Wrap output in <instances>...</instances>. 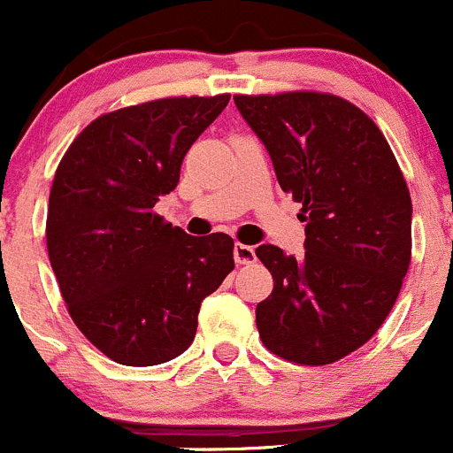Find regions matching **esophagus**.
Segmentation results:
<instances>
[{
	"mask_svg": "<svg viewBox=\"0 0 453 453\" xmlns=\"http://www.w3.org/2000/svg\"><path fill=\"white\" fill-rule=\"evenodd\" d=\"M254 258H256L254 248H250V245H243V243L234 245V260H236V263L250 265V263H254Z\"/></svg>",
	"mask_w": 453,
	"mask_h": 453,
	"instance_id": "obj_1",
	"label": "esophagus"
}]
</instances>
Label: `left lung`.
<instances>
[{
	"label": "left lung",
	"mask_w": 453,
	"mask_h": 453,
	"mask_svg": "<svg viewBox=\"0 0 453 453\" xmlns=\"http://www.w3.org/2000/svg\"><path fill=\"white\" fill-rule=\"evenodd\" d=\"M278 184L303 203L304 256L260 245L273 291L256 307L278 357L324 366L364 346L392 311L412 256V199L379 127L318 91L234 96Z\"/></svg>",
	"instance_id": "obj_1"
}]
</instances>
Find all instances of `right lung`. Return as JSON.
Masks as SVG:
<instances>
[{
	"mask_svg": "<svg viewBox=\"0 0 453 453\" xmlns=\"http://www.w3.org/2000/svg\"><path fill=\"white\" fill-rule=\"evenodd\" d=\"M230 96H181L96 118L50 190V265L81 333L109 359L155 366L184 353L205 296L234 269L223 232L190 236L153 212Z\"/></svg>",
	"mask_w": 453,
	"mask_h": 453,
	"instance_id": "obj_1",
	"label": "right lung"
}]
</instances>
